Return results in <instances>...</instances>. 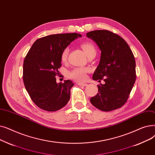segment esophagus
Wrapping results in <instances>:
<instances>
[{"instance_id": "esophagus-1", "label": "esophagus", "mask_w": 155, "mask_h": 155, "mask_svg": "<svg viewBox=\"0 0 155 155\" xmlns=\"http://www.w3.org/2000/svg\"><path fill=\"white\" fill-rule=\"evenodd\" d=\"M78 84L79 86H86L87 85V84L83 83H78Z\"/></svg>"}]
</instances>
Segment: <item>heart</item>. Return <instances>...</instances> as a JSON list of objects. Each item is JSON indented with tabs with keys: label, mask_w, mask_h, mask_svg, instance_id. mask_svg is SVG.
Listing matches in <instances>:
<instances>
[{
	"label": "heart",
	"mask_w": 155,
	"mask_h": 155,
	"mask_svg": "<svg viewBox=\"0 0 155 155\" xmlns=\"http://www.w3.org/2000/svg\"><path fill=\"white\" fill-rule=\"evenodd\" d=\"M81 47L83 50L87 57L91 54H96L95 47L91 42H84L81 45ZM69 48H64L61 55V58L62 62H65L67 60ZM88 71H89V69L87 68H76L68 73V76L74 80L77 81H84L87 78V72Z\"/></svg>",
	"instance_id": "obj_1"
}]
</instances>
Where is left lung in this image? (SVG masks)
Here are the masks:
<instances>
[{
    "label": "left lung",
    "mask_w": 155,
    "mask_h": 155,
    "mask_svg": "<svg viewBox=\"0 0 155 155\" xmlns=\"http://www.w3.org/2000/svg\"><path fill=\"white\" fill-rule=\"evenodd\" d=\"M86 36L101 50L100 63L93 79H104L105 83L98 85V93L91 98V104L104 112L119 108L127 101L136 81L133 53L126 41L110 31H92Z\"/></svg>",
    "instance_id": "obj_1"
}]
</instances>
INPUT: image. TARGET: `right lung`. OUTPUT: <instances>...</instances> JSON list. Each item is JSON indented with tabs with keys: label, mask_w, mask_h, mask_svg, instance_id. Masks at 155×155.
<instances>
[{
	"label": "right lung",
	"mask_w": 155,
	"mask_h": 155,
	"mask_svg": "<svg viewBox=\"0 0 155 155\" xmlns=\"http://www.w3.org/2000/svg\"><path fill=\"white\" fill-rule=\"evenodd\" d=\"M81 36L76 33L44 36L35 41L25 57V86L32 101L41 109L55 112L68 103L74 83L69 79L57 83L55 76L59 74L62 51Z\"/></svg>",
	"instance_id": "right-lung-1"
}]
</instances>
